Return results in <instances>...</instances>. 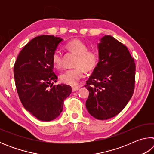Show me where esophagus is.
I'll use <instances>...</instances> for the list:
<instances>
[{
  "instance_id": "obj_1",
  "label": "esophagus",
  "mask_w": 154,
  "mask_h": 154,
  "mask_svg": "<svg viewBox=\"0 0 154 154\" xmlns=\"http://www.w3.org/2000/svg\"><path fill=\"white\" fill-rule=\"evenodd\" d=\"M79 88H80L79 86H73V87H72V92H75V91L79 90Z\"/></svg>"
}]
</instances>
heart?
<instances>
[{
    "label": "heart",
    "mask_w": 154,
    "mask_h": 154,
    "mask_svg": "<svg viewBox=\"0 0 154 154\" xmlns=\"http://www.w3.org/2000/svg\"><path fill=\"white\" fill-rule=\"evenodd\" d=\"M65 48L73 52L77 55L75 61V66L66 70L60 75L62 82L66 84L74 85L84 76L85 70L91 72L98 66L99 54L94 49H88V45L82 41L75 39L68 42ZM51 62L56 69H60L62 65L60 51L56 50L51 56Z\"/></svg>",
    "instance_id": "b5f03b06"
}]
</instances>
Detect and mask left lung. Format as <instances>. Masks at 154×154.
<instances>
[{"label": "left lung", "mask_w": 154, "mask_h": 154, "mask_svg": "<svg viewBox=\"0 0 154 154\" xmlns=\"http://www.w3.org/2000/svg\"><path fill=\"white\" fill-rule=\"evenodd\" d=\"M100 41L98 66L85 85L89 90L85 106L94 118L105 120L120 113L132 98L136 66L124 44L109 35Z\"/></svg>", "instance_id": "8db88e82"}]
</instances>
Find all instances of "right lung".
I'll return each mask as SVG.
<instances>
[{"mask_svg":"<svg viewBox=\"0 0 154 154\" xmlns=\"http://www.w3.org/2000/svg\"><path fill=\"white\" fill-rule=\"evenodd\" d=\"M62 41L54 35L36 36L21 50L14 65L15 86L21 103L41 121L58 118L64 100L72 91L70 85L51 83L58 79L51 56Z\"/></svg>","mask_w":154,"mask_h":154,"instance_id":"1","label":"right lung"}]
</instances>
